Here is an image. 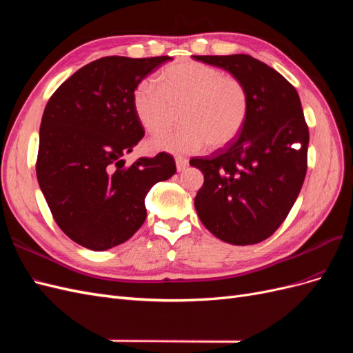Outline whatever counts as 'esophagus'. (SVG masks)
<instances>
[{"label": "esophagus", "instance_id": "obj_1", "mask_svg": "<svg viewBox=\"0 0 353 353\" xmlns=\"http://www.w3.org/2000/svg\"><path fill=\"white\" fill-rule=\"evenodd\" d=\"M175 163H176L178 172H183V170H185L188 168V160L185 157H176Z\"/></svg>", "mask_w": 353, "mask_h": 353}]
</instances>
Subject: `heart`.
<instances>
[{
  "mask_svg": "<svg viewBox=\"0 0 353 353\" xmlns=\"http://www.w3.org/2000/svg\"><path fill=\"white\" fill-rule=\"evenodd\" d=\"M134 110L148 132H159L179 110L176 130L156 135L157 152L199 153L230 145L240 135L249 116V95L241 81L221 69L194 60H179L159 74V83L144 79L134 91Z\"/></svg>",
  "mask_w": 353,
  "mask_h": 353,
  "instance_id": "1",
  "label": "heart"
}]
</instances>
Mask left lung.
I'll return each instance as SVG.
<instances>
[{"instance_id": "1", "label": "left lung", "mask_w": 353, "mask_h": 353, "mask_svg": "<svg viewBox=\"0 0 353 353\" xmlns=\"http://www.w3.org/2000/svg\"><path fill=\"white\" fill-rule=\"evenodd\" d=\"M230 72L249 95V116L230 145L193 157L205 183L194 206L219 240L248 245L275 232L301 193L309 131L301 99L283 74L248 54L194 56Z\"/></svg>"}]
</instances>
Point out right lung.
<instances>
[{
  "mask_svg": "<svg viewBox=\"0 0 353 353\" xmlns=\"http://www.w3.org/2000/svg\"><path fill=\"white\" fill-rule=\"evenodd\" d=\"M168 56H109L88 63L48 100L39 128L37 176L47 205L66 236L101 252L130 240L144 223L150 188L176 172L168 153L123 156L144 137L134 91Z\"/></svg>",
  "mask_w": 353,
  "mask_h": 353,
  "instance_id": "1",
  "label": "right lung"
}]
</instances>
